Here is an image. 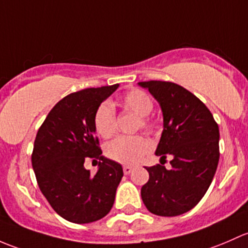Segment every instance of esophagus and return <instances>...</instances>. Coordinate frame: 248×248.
<instances>
[{"label":"esophagus","mask_w":248,"mask_h":248,"mask_svg":"<svg viewBox=\"0 0 248 248\" xmlns=\"http://www.w3.org/2000/svg\"><path fill=\"white\" fill-rule=\"evenodd\" d=\"M132 170H134V168L131 167V166H127V165H125V166H123V170H124V174H130V173L132 172Z\"/></svg>","instance_id":"obj_1"}]
</instances>
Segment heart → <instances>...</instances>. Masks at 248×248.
I'll use <instances>...</instances> for the list:
<instances>
[{
    "label": "heart",
    "instance_id": "b5f03b06",
    "mask_svg": "<svg viewBox=\"0 0 248 248\" xmlns=\"http://www.w3.org/2000/svg\"><path fill=\"white\" fill-rule=\"evenodd\" d=\"M123 105L141 117V126L145 130H152L153 123L148 116L152 113V98L141 89H134L123 96ZM94 129L103 139H109L116 134V114L114 108L109 101H104L95 109L93 118ZM150 142L143 136L118 137L105 147V154L108 159L123 163V165H135L142 159L145 153L149 152Z\"/></svg>",
    "mask_w": 248,
    "mask_h": 248
}]
</instances>
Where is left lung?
<instances>
[{
    "instance_id": "1",
    "label": "left lung",
    "mask_w": 248,
    "mask_h": 248,
    "mask_svg": "<svg viewBox=\"0 0 248 248\" xmlns=\"http://www.w3.org/2000/svg\"><path fill=\"white\" fill-rule=\"evenodd\" d=\"M159 103L163 130L155 155L172 168H147L149 180L142 186L144 205L157 216H178L198 204L208 191L219 159V131L208 107L191 92L166 81L139 82Z\"/></svg>"
}]
</instances>
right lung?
Segmentation results:
<instances>
[{"instance_id":"add662e5","label":"right lung","mask_w":248,"mask_h":248,"mask_svg":"<svg viewBox=\"0 0 248 248\" xmlns=\"http://www.w3.org/2000/svg\"><path fill=\"white\" fill-rule=\"evenodd\" d=\"M119 85L71 93L48 112L38 130L32 167L40 191L53 210L73 223H91L109 213L123 167L103 156L95 136V109ZM99 160L91 175L83 163Z\"/></svg>"}]
</instances>
